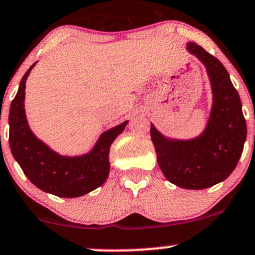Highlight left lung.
Returning a JSON list of instances; mask_svg holds the SVG:
<instances>
[{"mask_svg":"<svg viewBox=\"0 0 255 255\" xmlns=\"http://www.w3.org/2000/svg\"><path fill=\"white\" fill-rule=\"evenodd\" d=\"M186 50L207 70L213 105L204 130L197 137H166L150 124V138L164 176L186 190H203L224 181L236 168L243 152L247 125L240 96L221 62L194 42Z\"/></svg>","mask_w":255,"mask_h":255,"instance_id":"1","label":"left lung"}]
</instances>
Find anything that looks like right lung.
Segmentation results:
<instances>
[{"label":"right lung","instance_id":"1","mask_svg":"<svg viewBox=\"0 0 255 255\" xmlns=\"http://www.w3.org/2000/svg\"><path fill=\"white\" fill-rule=\"evenodd\" d=\"M36 63L23 76L10 103L8 117L10 150L26 177L43 192L64 198L84 196L105 183L111 169L109 149L128 122L105 131L92 149L85 154L68 157L54 152L32 132L24 108L26 79Z\"/></svg>","mask_w":255,"mask_h":255}]
</instances>
